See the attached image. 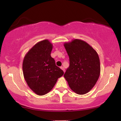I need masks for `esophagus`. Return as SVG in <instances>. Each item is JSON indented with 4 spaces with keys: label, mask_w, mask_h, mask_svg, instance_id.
<instances>
[{
    "label": "esophagus",
    "mask_w": 121,
    "mask_h": 121,
    "mask_svg": "<svg viewBox=\"0 0 121 121\" xmlns=\"http://www.w3.org/2000/svg\"><path fill=\"white\" fill-rule=\"evenodd\" d=\"M60 68L61 69H62V70H63V71H64V72L65 71V69L64 68V67H63V66H60Z\"/></svg>",
    "instance_id": "1"
}]
</instances>
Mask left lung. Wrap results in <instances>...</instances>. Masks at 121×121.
<instances>
[{
	"instance_id": "obj_1",
	"label": "left lung",
	"mask_w": 121,
	"mask_h": 121,
	"mask_svg": "<svg viewBox=\"0 0 121 121\" xmlns=\"http://www.w3.org/2000/svg\"><path fill=\"white\" fill-rule=\"evenodd\" d=\"M64 46L70 59V66L64 77L73 92L86 94L94 88L100 75L98 53L88 43L79 39L65 42Z\"/></svg>"
}]
</instances>
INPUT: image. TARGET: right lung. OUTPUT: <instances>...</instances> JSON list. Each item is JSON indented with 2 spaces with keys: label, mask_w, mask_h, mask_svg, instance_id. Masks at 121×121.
<instances>
[{
  "label": "right lung",
  "mask_w": 121,
  "mask_h": 121,
  "mask_svg": "<svg viewBox=\"0 0 121 121\" xmlns=\"http://www.w3.org/2000/svg\"><path fill=\"white\" fill-rule=\"evenodd\" d=\"M52 48L49 40H43L29 50L23 59L24 79L31 90L38 95L49 92L64 74L51 56Z\"/></svg>",
  "instance_id": "right-lung-1"
}]
</instances>
